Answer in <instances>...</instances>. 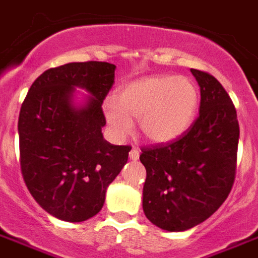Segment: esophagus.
<instances>
[{
    "mask_svg": "<svg viewBox=\"0 0 258 258\" xmlns=\"http://www.w3.org/2000/svg\"><path fill=\"white\" fill-rule=\"evenodd\" d=\"M130 160H133V161L139 160V151H138L137 149H133V150L130 151Z\"/></svg>",
    "mask_w": 258,
    "mask_h": 258,
    "instance_id": "obj_1",
    "label": "esophagus"
}]
</instances>
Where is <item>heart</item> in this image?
Returning <instances> with one entry per match:
<instances>
[{"mask_svg": "<svg viewBox=\"0 0 258 258\" xmlns=\"http://www.w3.org/2000/svg\"><path fill=\"white\" fill-rule=\"evenodd\" d=\"M199 88L188 77L150 76L119 89L103 111L115 135L125 137L137 120L138 131L151 143H168L189 128L199 108Z\"/></svg>", "mask_w": 258, "mask_h": 258, "instance_id": "obj_1", "label": "heart"}]
</instances>
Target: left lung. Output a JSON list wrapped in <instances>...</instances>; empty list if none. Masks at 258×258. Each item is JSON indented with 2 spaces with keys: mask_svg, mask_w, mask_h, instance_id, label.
I'll return each instance as SVG.
<instances>
[{
  "mask_svg": "<svg viewBox=\"0 0 258 258\" xmlns=\"http://www.w3.org/2000/svg\"><path fill=\"white\" fill-rule=\"evenodd\" d=\"M200 86L198 119L173 142L142 147L143 211L153 225L184 231L208 219L235 178L239 124L231 98L215 77L190 69Z\"/></svg>",
  "mask_w": 258,
  "mask_h": 258,
  "instance_id": "left-lung-1",
  "label": "left lung"
}]
</instances>
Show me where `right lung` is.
<instances>
[{
  "label": "right lung",
  "mask_w": 258,
  "mask_h": 258,
  "mask_svg": "<svg viewBox=\"0 0 258 258\" xmlns=\"http://www.w3.org/2000/svg\"><path fill=\"white\" fill-rule=\"evenodd\" d=\"M108 62H73L37 77L19 116L20 165L25 185L39 206L66 222L100 212L108 185L131 150L107 142L104 98L115 81ZM76 87L91 94L74 104Z\"/></svg>",
  "instance_id": "right-lung-1"
}]
</instances>
